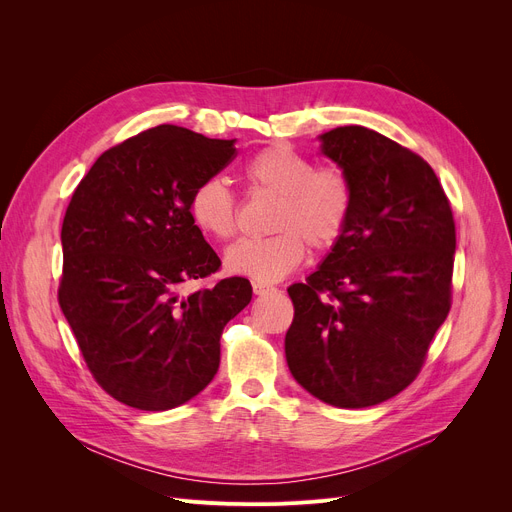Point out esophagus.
Wrapping results in <instances>:
<instances>
[{"mask_svg": "<svg viewBox=\"0 0 512 512\" xmlns=\"http://www.w3.org/2000/svg\"><path fill=\"white\" fill-rule=\"evenodd\" d=\"M274 290H276V288L267 286V284H263V282H253V292L259 294V297H261V294H270V292H274Z\"/></svg>", "mask_w": 512, "mask_h": 512, "instance_id": "1", "label": "esophagus"}]
</instances>
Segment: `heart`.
Returning a JSON list of instances; mask_svg holds the SVG:
<instances>
[{"label": "heart", "instance_id": "obj_1", "mask_svg": "<svg viewBox=\"0 0 512 512\" xmlns=\"http://www.w3.org/2000/svg\"><path fill=\"white\" fill-rule=\"evenodd\" d=\"M253 195L276 199L267 238L236 242L226 267L257 282H276L297 270L309 253L334 249L351 224L355 186L340 166H315L313 159L286 143L257 151L242 168ZM193 224L215 240L238 230V203L222 178L203 180L188 203Z\"/></svg>", "mask_w": 512, "mask_h": 512}]
</instances>
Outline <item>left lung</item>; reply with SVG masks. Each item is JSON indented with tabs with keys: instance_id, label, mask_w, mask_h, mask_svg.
<instances>
[{
	"instance_id": "8db88e82",
	"label": "left lung",
	"mask_w": 512,
	"mask_h": 512,
	"mask_svg": "<svg viewBox=\"0 0 512 512\" xmlns=\"http://www.w3.org/2000/svg\"><path fill=\"white\" fill-rule=\"evenodd\" d=\"M346 170L355 211L307 282L288 286L290 373L309 394L363 409L405 390L452 305L456 228L427 161L365 126L321 134Z\"/></svg>"
}]
</instances>
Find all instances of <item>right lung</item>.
Instances as JSON below:
<instances>
[{
	"label": "right lung",
	"mask_w": 512,
	"mask_h": 512,
	"mask_svg": "<svg viewBox=\"0 0 512 512\" xmlns=\"http://www.w3.org/2000/svg\"><path fill=\"white\" fill-rule=\"evenodd\" d=\"M234 157V141L161 124L101 153L68 203L58 301L95 382L132 409L197 396L218 373L224 326L251 303L238 276L180 294L222 267L188 203Z\"/></svg>",
	"instance_id": "add662e5"
}]
</instances>
